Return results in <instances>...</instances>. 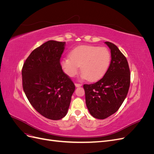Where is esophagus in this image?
Here are the masks:
<instances>
[{
    "label": "esophagus",
    "instance_id": "esophagus-1",
    "mask_svg": "<svg viewBox=\"0 0 154 154\" xmlns=\"http://www.w3.org/2000/svg\"><path fill=\"white\" fill-rule=\"evenodd\" d=\"M82 85V84H81V83H75V86L76 87H81Z\"/></svg>",
    "mask_w": 154,
    "mask_h": 154
}]
</instances>
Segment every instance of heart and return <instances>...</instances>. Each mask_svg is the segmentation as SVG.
I'll return each instance as SVG.
<instances>
[{"label": "heart", "mask_w": 154, "mask_h": 154, "mask_svg": "<svg viewBox=\"0 0 154 154\" xmlns=\"http://www.w3.org/2000/svg\"><path fill=\"white\" fill-rule=\"evenodd\" d=\"M69 56L61 62L64 72L69 76L73 77L81 66L82 78L89 82H96L103 77L111 61L108 49L94 45L78 46L71 51Z\"/></svg>", "instance_id": "obj_1"}]
</instances>
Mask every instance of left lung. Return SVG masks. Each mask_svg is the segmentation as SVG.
<instances>
[{"instance_id":"1","label":"left lung","mask_w":154,"mask_h":154,"mask_svg":"<svg viewBox=\"0 0 154 154\" xmlns=\"http://www.w3.org/2000/svg\"><path fill=\"white\" fill-rule=\"evenodd\" d=\"M110 49L109 67L101 80L85 84V101L93 117L104 119L118 111L128 94L130 72L126 57L114 44L105 42Z\"/></svg>"}]
</instances>
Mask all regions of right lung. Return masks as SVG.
Here are the masks:
<instances>
[{
  "label": "right lung",
  "mask_w": 154,
  "mask_h": 154,
  "mask_svg": "<svg viewBox=\"0 0 154 154\" xmlns=\"http://www.w3.org/2000/svg\"><path fill=\"white\" fill-rule=\"evenodd\" d=\"M65 44L46 42L32 51L22 69V87L27 98L38 113L52 120H59L67 114L75 90L60 62Z\"/></svg>",
  "instance_id": "1"
}]
</instances>
